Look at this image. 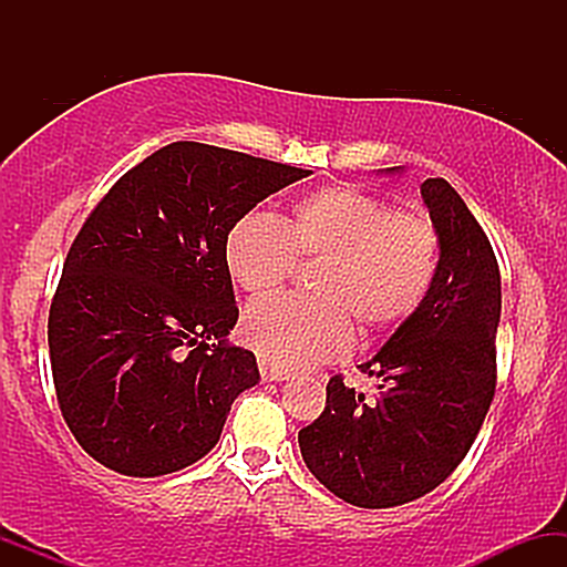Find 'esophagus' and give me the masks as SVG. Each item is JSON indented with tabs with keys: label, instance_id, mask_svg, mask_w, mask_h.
<instances>
[{
	"label": "esophagus",
	"instance_id": "34e87169",
	"mask_svg": "<svg viewBox=\"0 0 567 567\" xmlns=\"http://www.w3.org/2000/svg\"><path fill=\"white\" fill-rule=\"evenodd\" d=\"M258 373H261V379L264 381H285V379H290V370L288 368H282V365H275V362H269V360H258Z\"/></svg>",
	"mask_w": 567,
	"mask_h": 567
}]
</instances>
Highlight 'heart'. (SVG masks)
Listing matches in <instances>:
<instances>
[{
  "label": "heart",
  "instance_id": "obj_1",
  "mask_svg": "<svg viewBox=\"0 0 567 567\" xmlns=\"http://www.w3.org/2000/svg\"><path fill=\"white\" fill-rule=\"evenodd\" d=\"M440 231L424 210H392L351 184L303 194L282 220L247 213L224 243L226 271L247 296L277 290L296 258L317 261L311 296H271L243 317V336L264 360L315 365L343 357L362 336L408 322L440 271Z\"/></svg>",
  "mask_w": 567,
  "mask_h": 567
}]
</instances>
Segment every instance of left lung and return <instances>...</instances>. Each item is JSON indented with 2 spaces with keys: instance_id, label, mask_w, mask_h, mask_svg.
Segmentation results:
<instances>
[{
  "instance_id": "8db88e82",
  "label": "left lung",
  "mask_w": 567,
  "mask_h": 567,
  "mask_svg": "<svg viewBox=\"0 0 567 567\" xmlns=\"http://www.w3.org/2000/svg\"><path fill=\"white\" fill-rule=\"evenodd\" d=\"M421 194L440 231V271L421 309L360 365L383 392L370 400L333 375L320 419L298 432L309 472L362 509L408 504L445 483L496 394V252L445 178H426Z\"/></svg>"
}]
</instances>
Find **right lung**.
<instances>
[{
	"instance_id": "add662e5",
	"label": "right lung",
	"mask_w": 567,
	"mask_h": 567,
	"mask_svg": "<svg viewBox=\"0 0 567 567\" xmlns=\"http://www.w3.org/2000/svg\"><path fill=\"white\" fill-rule=\"evenodd\" d=\"M309 171L178 141L103 194L69 247L48 343L63 419L97 464L159 477L210 453L256 386L224 243L234 220ZM218 340V344H210Z\"/></svg>"
}]
</instances>
